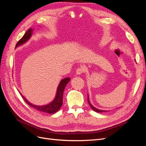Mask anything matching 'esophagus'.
<instances>
[{
	"instance_id": "34e87169",
	"label": "esophagus",
	"mask_w": 146,
	"mask_h": 146,
	"mask_svg": "<svg viewBox=\"0 0 146 146\" xmlns=\"http://www.w3.org/2000/svg\"><path fill=\"white\" fill-rule=\"evenodd\" d=\"M84 70H85V69H84L83 68H78L77 70H76V74L77 75H81L82 74H83L84 72Z\"/></svg>"
}]
</instances>
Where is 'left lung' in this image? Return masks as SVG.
<instances>
[{"mask_svg":"<svg viewBox=\"0 0 146 146\" xmlns=\"http://www.w3.org/2000/svg\"><path fill=\"white\" fill-rule=\"evenodd\" d=\"M88 104H89V105H90V106L91 107V108L94 110V111H96V112H98V113H103V112H106L107 111H105V110H99V109H98V108H95L94 106H92V104L90 103V99H89V96H88Z\"/></svg>","mask_w":146,"mask_h":146,"instance_id":"1","label":"left lung"}]
</instances>
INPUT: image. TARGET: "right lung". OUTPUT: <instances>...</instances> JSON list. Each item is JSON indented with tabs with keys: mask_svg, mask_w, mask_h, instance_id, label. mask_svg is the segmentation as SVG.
I'll return each instance as SVG.
<instances>
[{
	"mask_svg": "<svg viewBox=\"0 0 146 146\" xmlns=\"http://www.w3.org/2000/svg\"><path fill=\"white\" fill-rule=\"evenodd\" d=\"M33 32V29L31 28L29 29L27 31V32L24 34L23 37L17 42L16 45V48L19 46L24 44H25L26 42H27L30 38V37L32 36ZM69 81H70L69 77L65 78L60 81L58 86L57 88L56 93L55 99L52 102L46 105L38 106V105H33L32 104H31L30 102H29L27 99H26L24 98V96H23V94L21 93V95L22 97H23V98L25 100V102L27 103L30 107L34 108L35 109H36L41 112L47 113L49 114L55 113L56 111H58L61 106L63 105V96L64 90L66 86L67 85V84L69 82Z\"/></svg>",
	"mask_w": 146,
	"mask_h": 146,
	"instance_id": "1",
	"label": "right lung"
}]
</instances>
